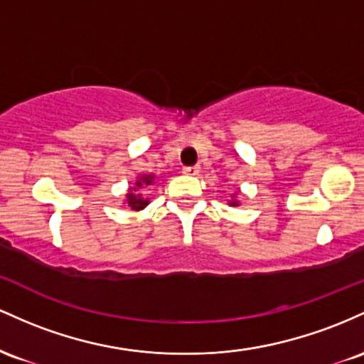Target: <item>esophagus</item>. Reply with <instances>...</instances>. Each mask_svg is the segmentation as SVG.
<instances>
[{
	"label": "esophagus",
	"mask_w": 364,
	"mask_h": 364,
	"mask_svg": "<svg viewBox=\"0 0 364 364\" xmlns=\"http://www.w3.org/2000/svg\"><path fill=\"white\" fill-rule=\"evenodd\" d=\"M183 173H186V175H198L199 173V166H186V168H183Z\"/></svg>",
	"instance_id": "1"
}]
</instances>
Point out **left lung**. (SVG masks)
<instances>
[{
  "instance_id": "left-lung-1",
  "label": "left lung",
  "mask_w": 364,
  "mask_h": 364,
  "mask_svg": "<svg viewBox=\"0 0 364 364\" xmlns=\"http://www.w3.org/2000/svg\"><path fill=\"white\" fill-rule=\"evenodd\" d=\"M237 194H234V196H232V201L230 203H228V204H230V206H237V204H239V203H237Z\"/></svg>"
}]
</instances>
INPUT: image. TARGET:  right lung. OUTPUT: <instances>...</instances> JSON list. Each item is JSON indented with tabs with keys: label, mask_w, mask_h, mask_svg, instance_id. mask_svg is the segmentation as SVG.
Here are the masks:
<instances>
[{
	"label": "right lung",
	"mask_w": 364,
	"mask_h": 364,
	"mask_svg": "<svg viewBox=\"0 0 364 364\" xmlns=\"http://www.w3.org/2000/svg\"><path fill=\"white\" fill-rule=\"evenodd\" d=\"M153 182H154V175H142V177L139 178V181L136 182V186H134L132 189H130V193L127 194V204H129L130 210L141 211L142 208L148 206L149 204L148 198H142V194L136 193V191L146 189V187L153 186Z\"/></svg>",
	"instance_id": "add662e5"
}]
</instances>
